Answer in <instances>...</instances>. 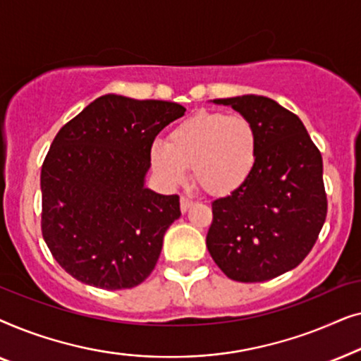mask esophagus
<instances>
[{
	"label": "esophagus",
	"mask_w": 361,
	"mask_h": 361,
	"mask_svg": "<svg viewBox=\"0 0 361 361\" xmlns=\"http://www.w3.org/2000/svg\"><path fill=\"white\" fill-rule=\"evenodd\" d=\"M192 205H194V202H192L189 197H180V210H182V214H185V212L189 210Z\"/></svg>",
	"instance_id": "esophagus-1"
}]
</instances>
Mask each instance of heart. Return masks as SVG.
Instances as JSON below:
<instances>
[{
    "label": "heart",
    "mask_w": 361,
    "mask_h": 361,
    "mask_svg": "<svg viewBox=\"0 0 361 361\" xmlns=\"http://www.w3.org/2000/svg\"><path fill=\"white\" fill-rule=\"evenodd\" d=\"M151 167L167 187L185 184L189 169L205 194L224 197L238 190L258 161V133L243 115L199 111L180 121L167 142H152Z\"/></svg>",
    "instance_id": "b5f03b06"
}]
</instances>
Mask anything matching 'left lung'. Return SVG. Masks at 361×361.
<instances>
[{"mask_svg":"<svg viewBox=\"0 0 361 361\" xmlns=\"http://www.w3.org/2000/svg\"><path fill=\"white\" fill-rule=\"evenodd\" d=\"M258 133L250 179L212 204L207 248L230 279L261 283L288 273L314 248L327 216L322 154L298 115L261 95L214 100Z\"/></svg>","mask_w":361,"mask_h":361,"instance_id":"1","label":"left lung"}]
</instances>
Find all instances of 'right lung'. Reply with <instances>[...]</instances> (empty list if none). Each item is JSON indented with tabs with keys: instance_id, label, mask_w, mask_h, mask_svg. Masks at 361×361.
I'll return each mask as SVG.
<instances>
[{
	"instance_id": "right-lung-1",
	"label": "right lung",
	"mask_w": 361,
	"mask_h": 361,
	"mask_svg": "<svg viewBox=\"0 0 361 361\" xmlns=\"http://www.w3.org/2000/svg\"><path fill=\"white\" fill-rule=\"evenodd\" d=\"M185 108L103 95L66 123L42 162L41 230L54 259L80 283L130 289L152 273L180 216L179 195L145 187L156 136Z\"/></svg>"
}]
</instances>
